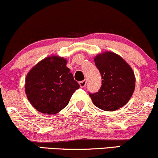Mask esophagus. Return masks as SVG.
<instances>
[{
  "label": "esophagus",
  "instance_id": "34e87169",
  "mask_svg": "<svg viewBox=\"0 0 158 158\" xmlns=\"http://www.w3.org/2000/svg\"><path fill=\"white\" fill-rule=\"evenodd\" d=\"M86 84H87V80H86V79H85V80H83V81L79 82L80 86L82 87V88H83V87L85 86Z\"/></svg>",
  "mask_w": 158,
  "mask_h": 158
}]
</instances>
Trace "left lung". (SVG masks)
I'll return each mask as SVG.
<instances>
[{
    "mask_svg": "<svg viewBox=\"0 0 158 158\" xmlns=\"http://www.w3.org/2000/svg\"><path fill=\"white\" fill-rule=\"evenodd\" d=\"M95 64L102 77L98 92L89 93L93 104L106 111H114L125 106L131 98L135 86L132 68L117 54L111 52L99 54Z\"/></svg>",
    "mask_w": 158,
    "mask_h": 158,
    "instance_id": "left-lung-1",
    "label": "left lung"
}]
</instances>
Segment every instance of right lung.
<instances>
[{
  "label": "right lung",
  "mask_w": 158,
  "mask_h": 158,
  "mask_svg": "<svg viewBox=\"0 0 158 158\" xmlns=\"http://www.w3.org/2000/svg\"><path fill=\"white\" fill-rule=\"evenodd\" d=\"M65 59L52 56L43 59L26 76V93L38 111L50 115L68 106L80 85L66 67Z\"/></svg>",
  "instance_id": "add662e5"
}]
</instances>
